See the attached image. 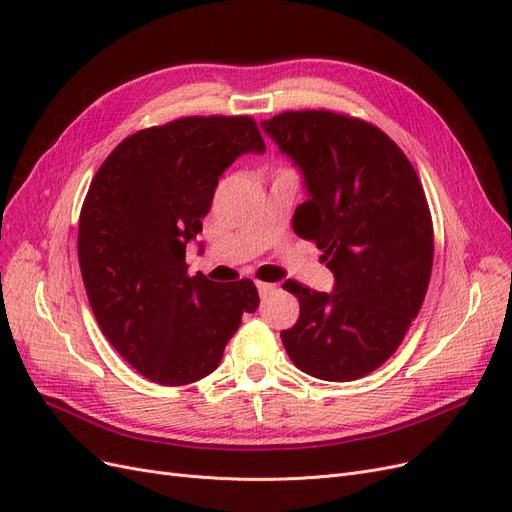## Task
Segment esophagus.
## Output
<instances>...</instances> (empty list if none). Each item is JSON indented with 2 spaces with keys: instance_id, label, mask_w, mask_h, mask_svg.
<instances>
[{
  "instance_id": "1",
  "label": "esophagus",
  "mask_w": 512,
  "mask_h": 512,
  "mask_svg": "<svg viewBox=\"0 0 512 512\" xmlns=\"http://www.w3.org/2000/svg\"><path fill=\"white\" fill-rule=\"evenodd\" d=\"M256 288H258V294L262 299L269 297V294L275 292V284H267V282H256Z\"/></svg>"
}]
</instances>
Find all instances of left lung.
<instances>
[{
    "mask_svg": "<svg viewBox=\"0 0 512 512\" xmlns=\"http://www.w3.org/2000/svg\"><path fill=\"white\" fill-rule=\"evenodd\" d=\"M262 130L301 170L307 200L292 215L316 241L335 277L333 292L297 282L301 314L282 331L305 374L350 382L399 348L423 305L433 265V226L416 170L389 136L331 111H290Z\"/></svg>",
    "mask_w": 512,
    "mask_h": 512,
    "instance_id": "obj_1",
    "label": "left lung"
}]
</instances>
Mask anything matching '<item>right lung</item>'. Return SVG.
<instances>
[{"label": "right lung", "mask_w": 512, "mask_h": 512, "mask_svg": "<svg viewBox=\"0 0 512 512\" xmlns=\"http://www.w3.org/2000/svg\"><path fill=\"white\" fill-rule=\"evenodd\" d=\"M243 153H265L252 117H183L128 136L89 185L79 220L87 299L111 346L151 382L209 376L260 303L252 280L215 284L185 265L220 177Z\"/></svg>", "instance_id": "obj_1"}]
</instances>
